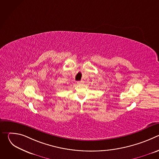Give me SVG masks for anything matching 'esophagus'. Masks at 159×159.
I'll use <instances>...</instances> for the list:
<instances>
[{
    "instance_id": "esophagus-1",
    "label": "esophagus",
    "mask_w": 159,
    "mask_h": 159,
    "mask_svg": "<svg viewBox=\"0 0 159 159\" xmlns=\"http://www.w3.org/2000/svg\"><path fill=\"white\" fill-rule=\"evenodd\" d=\"M84 82L83 80H80V81H78V82H77V84H84Z\"/></svg>"
}]
</instances>
